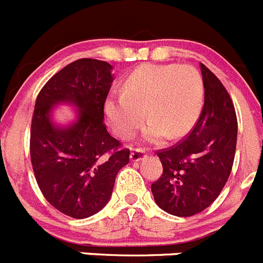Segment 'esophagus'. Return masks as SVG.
I'll return each instance as SVG.
<instances>
[{"label": "esophagus", "mask_w": 263, "mask_h": 263, "mask_svg": "<svg viewBox=\"0 0 263 263\" xmlns=\"http://www.w3.org/2000/svg\"><path fill=\"white\" fill-rule=\"evenodd\" d=\"M145 157L146 155L145 153H143V150L134 148L133 152H132V154H130V160H132V162H139V160H142Z\"/></svg>", "instance_id": "obj_1"}]
</instances>
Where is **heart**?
Here are the masks:
<instances>
[{"instance_id":"obj_1","label":"heart","mask_w":263,"mask_h":263,"mask_svg":"<svg viewBox=\"0 0 263 263\" xmlns=\"http://www.w3.org/2000/svg\"><path fill=\"white\" fill-rule=\"evenodd\" d=\"M204 85L192 66L146 64L125 80L124 90H113L106 99L105 115L120 138L134 136L145 118L142 139L158 145L187 134L201 113Z\"/></svg>"}]
</instances>
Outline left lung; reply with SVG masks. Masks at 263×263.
Wrapping results in <instances>:
<instances>
[{"mask_svg": "<svg viewBox=\"0 0 263 263\" xmlns=\"http://www.w3.org/2000/svg\"><path fill=\"white\" fill-rule=\"evenodd\" d=\"M204 106L192 132L175 146L158 152L163 174L152 184L155 203L170 215L188 217L210 206L233 166L237 117L221 81L200 63Z\"/></svg>", "mask_w": 263, "mask_h": 263, "instance_id": "obj_1", "label": "left lung"}]
</instances>
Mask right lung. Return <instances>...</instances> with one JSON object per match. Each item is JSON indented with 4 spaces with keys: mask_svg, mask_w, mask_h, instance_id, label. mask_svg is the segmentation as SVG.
I'll use <instances>...</instances> for the list:
<instances>
[{
    "mask_svg": "<svg viewBox=\"0 0 263 263\" xmlns=\"http://www.w3.org/2000/svg\"><path fill=\"white\" fill-rule=\"evenodd\" d=\"M113 67L97 59H79L52 76L39 92L30 132V155L46 200L64 215L87 218L103 210L118 171L130 152L104 124V104L113 83ZM76 106V120L59 125L57 105Z\"/></svg>",
    "mask_w": 263,
    "mask_h": 263,
    "instance_id": "right-lung-1",
    "label": "right lung"
}]
</instances>
